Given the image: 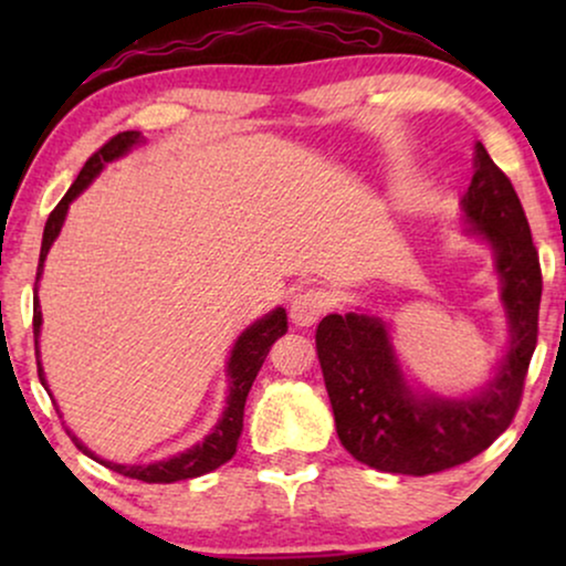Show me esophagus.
<instances>
[{
    "label": "esophagus",
    "mask_w": 566,
    "mask_h": 566,
    "mask_svg": "<svg viewBox=\"0 0 566 566\" xmlns=\"http://www.w3.org/2000/svg\"><path fill=\"white\" fill-rule=\"evenodd\" d=\"M327 312V296L319 289H306L293 296L291 301V322L296 327H312Z\"/></svg>",
    "instance_id": "1"
}]
</instances>
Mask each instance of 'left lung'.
Listing matches in <instances>:
<instances>
[{"label":"left lung","instance_id":"8db88e82","mask_svg":"<svg viewBox=\"0 0 566 566\" xmlns=\"http://www.w3.org/2000/svg\"><path fill=\"white\" fill-rule=\"evenodd\" d=\"M467 234L494 260L507 316V350L482 389L446 397L407 381L381 316L327 314L316 327V355L339 443L370 469L424 476L467 463L510 428L523 397L538 337L541 265L521 198L482 144L461 198Z\"/></svg>","mask_w":566,"mask_h":566}]
</instances>
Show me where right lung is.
<instances>
[{"label":"right lung","instance_id":"obj_1","mask_svg":"<svg viewBox=\"0 0 566 566\" xmlns=\"http://www.w3.org/2000/svg\"><path fill=\"white\" fill-rule=\"evenodd\" d=\"M144 144V136L138 130H123V134L113 136L103 149L92 154L87 159V165L82 167V172L76 175V180L72 188L66 190V196L61 198V203L53 208L49 221H45L43 229V244H41V262H38V275H35V296H33V332H35V358H38V376H41V384L49 391V397H53L49 389V381H45L43 374V363H41V327H43V314H41V301H38V283L43 277V262L49 258V250L56 242V237L61 234V227H64L69 206L74 203V198H80V192H84L92 185V180L103 172V169L111 165V161L126 157V154L134 149V146ZM289 332V319H285V308L277 306L273 312H268L260 319H254L250 327H247L242 335L237 337L234 347H231V355L227 360V381H229V394H227V407L219 417V422L213 424V430L200 440V443L190 446L188 451L169 455L165 461H154V463H115V461H105L95 455V451H90L87 446L82 443L80 438L74 436L72 430L66 428L69 438L74 440V446L80 448L84 455L95 459L103 467L118 471L123 476L138 479V482H149V484H172V482H182V479H196L203 476L208 471L219 469L221 463H227L231 455L237 453V440L242 436V422H244V401L247 394L252 389L254 376L262 368V363L268 358L270 345L275 343L277 337ZM56 405V399H53ZM59 412V409H56ZM61 417V412H59Z\"/></svg>","mask_w":566,"mask_h":566}]
</instances>
